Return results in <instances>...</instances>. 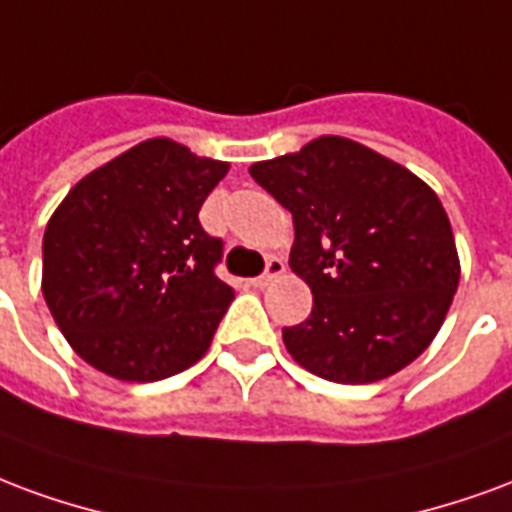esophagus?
<instances>
[{
    "mask_svg": "<svg viewBox=\"0 0 512 512\" xmlns=\"http://www.w3.org/2000/svg\"><path fill=\"white\" fill-rule=\"evenodd\" d=\"M283 261L281 259H270L267 261V270H264V275H259V278H253L251 286H256V289H264V286H270L278 275H283Z\"/></svg>",
    "mask_w": 512,
    "mask_h": 512,
    "instance_id": "obj_1",
    "label": "esophagus"
}]
</instances>
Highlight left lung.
Masks as SVG:
<instances>
[{"label":"left lung","instance_id":"8db88e82","mask_svg":"<svg viewBox=\"0 0 512 512\" xmlns=\"http://www.w3.org/2000/svg\"><path fill=\"white\" fill-rule=\"evenodd\" d=\"M248 171L292 212L289 264L313 294L311 316L283 330L294 363L327 382L371 384L417 360L461 281L434 190L343 136L313 138Z\"/></svg>","mask_w":512,"mask_h":512}]
</instances>
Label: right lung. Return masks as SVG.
<instances>
[{
    "label": "right lung",
    "mask_w": 512,
    "mask_h": 512,
    "mask_svg": "<svg viewBox=\"0 0 512 512\" xmlns=\"http://www.w3.org/2000/svg\"><path fill=\"white\" fill-rule=\"evenodd\" d=\"M229 163L147 138L78 179L43 234V297L73 352L119 382L207 354L234 289L199 210Z\"/></svg>",
    "instance_id": "add662e5"
}]
</instances>
